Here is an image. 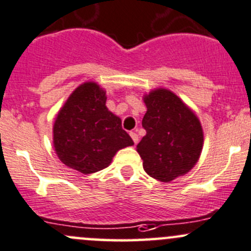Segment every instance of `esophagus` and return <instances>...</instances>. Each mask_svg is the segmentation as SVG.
<instances>
[{
    "instance_id": "esophagus-1",
    "label": "esophagus",
    "mask_w": 251,
    "mask_h": 251,
    "mask_svg": "<svg viewBox=\"0 0 251 251\" xmlns=\"http://www.w3.org/2000/svg\"><path fill=\"white\" fill-rule=\"evenodd\" d=\"M130 136H131V138L133 139L134 144H137V143H138V141H139V137H138V134H137L136 132H131V133H130Z\"/></svg>"
}]
</instances>
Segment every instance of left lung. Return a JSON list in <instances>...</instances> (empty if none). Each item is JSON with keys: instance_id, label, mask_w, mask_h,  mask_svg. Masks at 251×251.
<instances>
[{"instance_id": "left-lung-1", "label": "left lung", "mask_w": 251, "mask_h": 251, "mask_svg": "<svg viewBox=\"0 0 251 251\" xmlns=\"http://www.w3.org/2000/svg\"><path fill=\"white\" fill-rule=\"evenodd\" d=\"M147 113L142 125L147 134L137 144L148 176L170 183L184 176L201 156V121L180 97L165 88L143 95Z\"/></svg>"}]
</instances>
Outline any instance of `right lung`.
<instances>
[{"instance_id":"1","label":"right lung","mask_w":251,"mask_h":251,"mask_svg":"<svg viewBox=\"0 0 251 251\" xmlns=\"http://www.w3.org/2000/svg\"><path fill=\"white\" fill-rule=\"evenodd\" d=\"M96 81L80 84L63 103L52 126L55 152L67 167L91 174L108 167L120 149L133 146L121 119L105 105Z\"/></svg>"}]
</instances>
